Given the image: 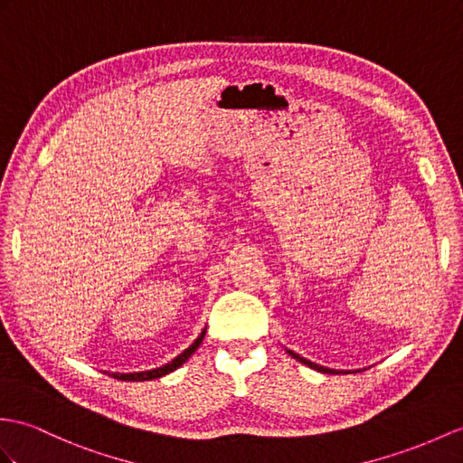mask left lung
Returning <instances> with one entry per match:
<instances>
[{
	"label": "left lung",
	"instance_id": "8db88e82",
	"mask_svg": "<svg viewBox=\"0 0 463 463\" xmlns=\"http://www.w3.org/2000/svg\"><path fill=\"white\" fill-rule=\"evenodd\" d=\"M287 354L288 355H292L297 359V362H300V364H304L307 367H310V369H317V371H320V373H330V375H337V373H345V371H340V369H330V367H324V365H318V364H314V362H310V359H307V357H302V355H298V354H295V352H290V349H287Z\"/></svg>",
	"mask_w": 463,
	"mask_h": 463
}]
</instances>
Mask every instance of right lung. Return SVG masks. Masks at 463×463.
Masks as SVG:
<instances>
[{
    "mask_svg": "<svg viewBox=\"0 0 463 463\" xmlns=\"http://www.w3.org/2000/svg\"><path fill=\"white\" fill-rule=\"evenodd\" d=\"M204 335H206V328L200 332V335L196 337V340L190 344L183 354H178L173 362H168V364H165L163 367H156V369H149V371H135V373H106L108 375H111L114 379H121V381H151V379H159V377H165V375H168V373H173L175 369H178L180 365H183L186 359L193 355L196 349H198V345L202 344V340H204Z\"/></svg>",
    "mask_w": 463,
    "mask_h": 463,
    "instance_id": "add662e5",
    "label": "right lung"
}]
</instances>
